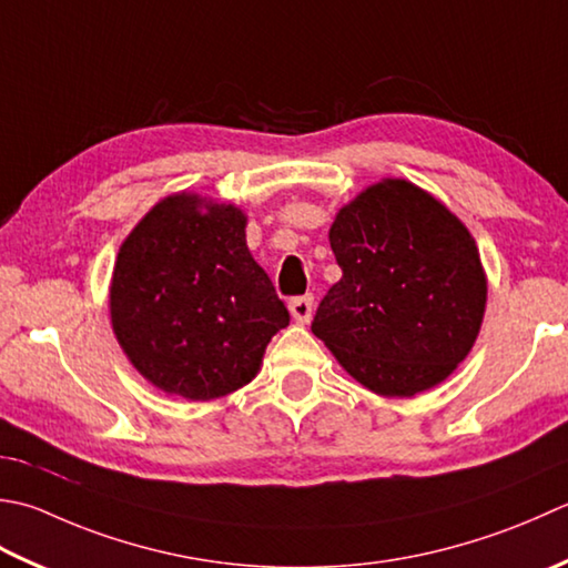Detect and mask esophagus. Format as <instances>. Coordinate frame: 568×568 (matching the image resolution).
<instances>
[{"instance_id":"34e87169","label":"esophagus","mask_w":568,"mask_h":568,"mask_svg":"<svg viewBox=\"0 0 568 568\" xmlns=\"http://www.w3.org/2000/svg\"><path fill=\"white\" fill-rule=\"evenodd\" d=\"M287 307H291V315L295 317V322H300V325H307L310 317H313V297L310 295L293 297Z\"/></svg>"}]
</instances>
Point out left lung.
I'll return each instance as SVG.
<instances>
[{
    "instance_id": "8db88e82",
    "label": "left lung",
    "mask_w": 568,
    "mask_h": 568,
    "mask_svg": "<svg viewBox=\"0 0 568 568\" xmlns=\"http://www.w3.org/2000/svg\"><path fill=\"white\" fill-rule=\"evenodd\" d=\"M342 268L313 320L344 372L379 396H416L455 372L483 325L487 281L475 239L436 196L384 180L339 209Z\"/></svg>"
}]
</instances>
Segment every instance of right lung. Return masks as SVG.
I'll list each match as a JSON object with an SVG mask.
<instances>
[{"label": "right lung", "instance_id": "add662e5", "mask_svg": "<svg viewBox=\"0 0 568 568\" xmlns=\"http://www.w3.org/2000/svg\"><path fill=\"white\" fill-rule=\"evenodd\" d=\"M110 320L144 379L211 402L258 374L291 315L246 246V214L182 192L154 204L122 241Z\"/></svg>", "mask_w": 568, "mask_h": 568}]
</instances>
